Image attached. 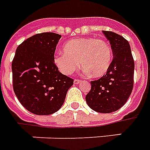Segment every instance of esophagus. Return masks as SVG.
I'll return each instance as SVG.
<instances>
[{
  "instance_id": "34e87169",
  "label": "esophagus",
  "mask_w": 150,
  "mask_h": 150,
  "mask_svg": "<svg viewBox=\"0 0 150 150\" xmlns=\"http://www.w3.org/2000/svg\"><path fill=\"white\" fill-rule=\"evenodd\" d=\"M81 81V79H77V78H75L74 79V81H73V83L74 84H79Z\"/></svg>"
}]
</instances>
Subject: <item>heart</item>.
<instances>
[{
	"mask_svg": "<svg viewBox=\"0 0 150 150\" xmlns=\"http://www.w3.org/2000/svg\"><path fill=\"white\" fill-rule=\"evenodd\" d=\"M64 53H56L54 63L61 73L70 75L80 65L92 77H103L112 64L113 52L107 42L95 38H80L68 41Z\"/></svg>",
	"mask_w": 150,
	"mask_h": 150,
	"instance_id": "heart-1",
	"label": "heart"
}]
</instances>
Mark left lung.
I'll return each mask as SVG.
<instances>
[{
    "mask_svg": "<svg viewBox=\"0 0 150 150\" xmlns=\"http://www.w3.org/2000/svg\"><path fill=\"white\" fill-rule=\"evenodd\" d=\"M103 33L111 43L114 57L107 73L98 80L90 81L91 89L86 101L94 111L111 113L123 107L131 94L134 60L128 40L112 31Z\"/></svg>",
    "mask_w": 150,
    "mask_h": 150,
    "instance_id": "left-lung-1",
    "label": "left lung"
}]
</instances>
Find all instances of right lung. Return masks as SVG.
Segmentation results:
<instances>
[{
  "mask_svg": "<svg viewBox=\"0 0 150 150\" xmlns=\"http://www.w3.org/2000/svg\"><path fill=\"white\" fill-rule=\"evenodd\" d=\"M60 35L36 34L23 41L12 61L13 87L18 101L33 114L47 115L62 107L73 79L54 63Z\"/></svg>",
  "mask_w": 150,
  "mask_h": 150,
  "instance_id": "1",
  "label": "right lung"
}]
</instances>
